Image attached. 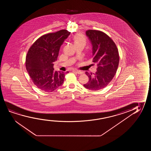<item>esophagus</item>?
<instances>
[{
    "instance_id": "34e87169",
    "label": "esophagus",
    "mask_w": 151,
    "mask_h": 151,
    "mask_svg": "<svg viewBox=\"0 0 151 151\" xmlns=\"http://www.w3.org/2000/svg\"><path fill=\"white\" fill-rule=\"evenodd\" d=\"M73 72L77 73L78 74H82L83 73V72H81V70H73Z\"/></svg>"
}]
</instances>
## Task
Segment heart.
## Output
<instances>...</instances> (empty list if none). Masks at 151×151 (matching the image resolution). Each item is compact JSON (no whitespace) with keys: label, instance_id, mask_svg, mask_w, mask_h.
I'll use <instances>...</instances> for the list:
<instances>
[{"label":"heart","instance_id":"b5f03b06","mask_svg":"<svg viewBox=\"0 0 151 151\" xmlns=\"http://www.w3.org/2000/svg\"><path fill=\"white\" fill-rule=\"evenodd\" d=\"M74 41L75 44H82L85 45L86 43V39L82 33H78L76 34L74 37Z\"/></svg>","mask_w":151,"mask_h":151}]
</instances>
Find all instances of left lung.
Wrapping results in <instances>:
<instances>
[{"label": "left lung", "mask_w": 151, "mask_h": 151, "mask_svg": "<svg viewBox=\"0 0 151 151\" xmlns=\"http://www.w3.org/2000/svg\"><path fill=\"white\" fill-rule=\"evenodd\" d=\"M86 34L92 45V61L97 64V68L95 73L86 72L89 81L83 86L97 91L105 88L116 74L119 63V52L113 40L103 32L88 30Z\"/></svg>", "instance_id": "8db88e82"}]
</instances>
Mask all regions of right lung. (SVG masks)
Listing matches in <instances>:
<instances>
[{
    "mask_svg": "<svg viewBox=\"0 0 151 151\" xmlns=\"http://www.w3.org/2000/svg\"><path fill=\"white\" fill-rule=\"evenodd\" d=\"M67 30H61L40 37L31 45L26 58V68L33 83L47 92L56 90L63 84L68 72L54 70L60 47L70 35Z\"/></svg>",
    "mask_w": 151,
    "mask_h": 151,
    "instance_id": "add662e5",
    "label": "right lung"
}]
</instances>
